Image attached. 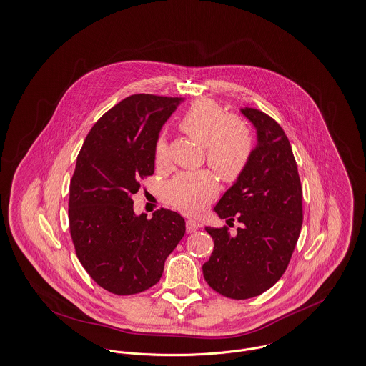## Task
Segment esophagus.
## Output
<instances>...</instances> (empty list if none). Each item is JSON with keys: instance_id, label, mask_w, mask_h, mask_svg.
<instances>
[{"instance_id": "obj_1", "label": "esophagus", "mask_w": 366, "mask_h": 366, "mask_svg": "<svg viewBox=\"0 0 366 366\" xmlns=\"http://www.w3.org/2000/svg\"><path fill=\"white\" fill-rule=\"evenodd\" d=\"M201 227V224L195 220H187V233H194Z\"/></svg>"}]
</instances>
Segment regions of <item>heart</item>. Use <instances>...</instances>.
Wrapping results in <instances>:
<instances>
[{
	"label": "heart",
	"mask_w": 366,
	"mask_h": 366,
	"mask_svg": "<svg viewBox=\"0 0 366 366\" xmlns=\"http://www.w3.org/2000/svg\"><path fill=\"white\" fill-rule=\"evenodd\" d=\"M179 127L202 144L206 160L224 181L237 179L245 169L254 149L249 127L237 117H226L224 109L212 99L195 101L182 115ZM154 162H168V143L159 137L154 146ZM217 178L210 171H187L164 184L165 202L188 214L201 213L217 194Z\"/></svg>",
	"instance_id": "heart-1"
}]
</instances>
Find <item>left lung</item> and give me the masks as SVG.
<instances>
[{"label":"left lung","mask_w":366,"mask_h":366,"mask_svg":"<svg viewBox=\"0 0 366 366\" xmlns=\"http://www.w3.org/2000/svg\"><path fill=\"white\" fill-rule=\"evenodd\" d=\"M240 111L257 130V146L214 212L242 226L236 234L226 226L204 229L214 248L202 267L213 290L237 300L258 296L280 281L303 222L300 178L284 129L262 111Z\"/></svg>","instance_id":"left-lung-1"}]
</instances>
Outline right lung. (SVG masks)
<instances>
[{
    "mask_svg": "<svg viewBox=\"0 0 366 366\" xmlns=\"http://www.w3.org/2000/svg\"><path fill=\"white\" fill-rule=\"evenodd\" d=\"M182 98L130 95L104 114L85 137L70 182L69 222L88 275L115 295L157 284L167 257L185 234L169 209L134 214L132 197L154 172V146Z\"/></svg>",
    "mask_w": 366,
    "mask_h": 366,
    "instance_id": "1",
    "label": "right lung"
}]
</instances>
